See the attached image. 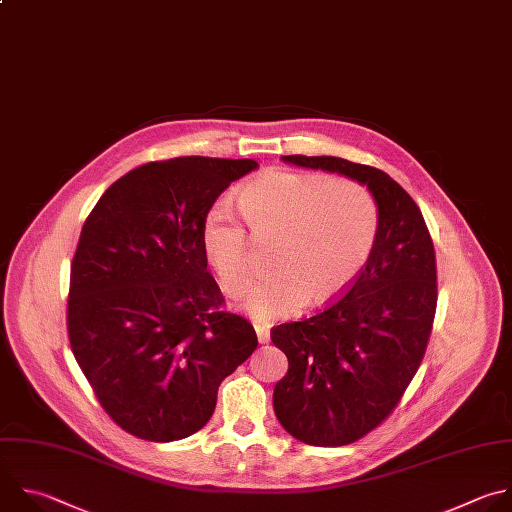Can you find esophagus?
<instances>
[{
    "instance_id": "obj_1",
    "label": "esophagus",
    "mask_w": 512,
    "mask_h": 512,
    "mask_svg": "<svg viewBox=\"0 0 512 512\" xmlns=\"http://www.w3.org/2000/svg\"><path fill=\"white\" fill-rule=\"evenodd\" d=\"M257 339H259V344H267L269 342V331L263 329V327H257Z\"/></svg>"
}]
</instances>
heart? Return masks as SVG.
<instances>
[{"mask_svg":"<svg viewBox=\"0 0 512 512\" xmlns=\"http://www.w3.org/2000/svg\"><path fill=\"white\" fill-rule=\"evenodd\" d=\"M237 203L257 241L277 239L271 249L275 271L245 301L259 323L297 315L311 297L327 305L344 295L376 247L378 207L352 181L269 170L239 191ZM201 241L221 287L241 295L253 277L245 227L217 207L205 217Z\"/></svg>","mask_w":512,"mask_h":512,"instance_id":"heart-1","label":"heart"}]
</instances>
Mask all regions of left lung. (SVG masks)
I'll return each mask as SVG.
<instances>
[{
  "label": "left lung",
  "mask_w": 512,
  "mask_h": 512,
  "mask_svg": "<svg viewBox=\"0 0 512 512\" xmlns=\"http://www.w3.org/2000/svg\"><path fill=\"white\" fill-rule=\"evenodd\" d=\"M368 187L378 239L352 287L323 311L271 329L289 362L275 384L281 426L311 446H346L398 406L426 352L436 313V255L412 197L384 170L337 156H281Z\"/></svg>",
  "instance_id": "8db88e82"
}]
</instances>
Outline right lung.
Listing matches in <instances>:
<instances>
[{
	"instance_id": "1",
	"label": "right lung",
	"mask_w": 512,
	"mask_h": 512,
	"mask_svg": "<svg viewBox=\"0 0 512 512\" xmlns=\"http://www.w3.org/2000/svg\"><path fill=\"white\" fill-rule=\"evenodd\" d=\"M257 166L209 156L142 164L82 227L70 346L106 414L132 436L173 442L199 432L221 382L257 348L253 325L221 311L201 241L219 195Z\"/></svg>"
}]
</instances>
